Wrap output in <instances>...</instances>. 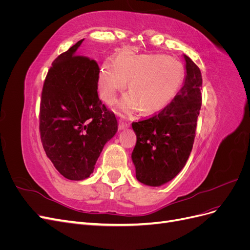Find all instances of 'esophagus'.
Masks as SVG:
<instances>
[{"label": "esophagus", "instance_id": "esophagus-1", "mask_svg": "<svg viewBox=\"0 0 250 250\" xmlns=\"http://www.w3.org/2000/svg\"><path fill=\"white\" fill-rule=\"evenodd\" d=\"M119 129H125V128L130 126V121L127 118H125L123 115H120V118L118 120Z\"/></svg>", "mask_w": 250, "mask_h": 250}]
</instances>
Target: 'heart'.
<instances>
[{"label":"heart","mask_w":250,"mask_h":250,"mask_svg":"<svg viewBox=\"0 0 250 250\" xmlns=\"http://www.w3.org/2000/svg\"><path fill=\"white\" fill-rule=\"evenodd\" d=\"M185 76L184 65L174 58L123 53L117 62L111 59L104 62L98 78V89L102 99L111 104L130 79L131 93L124 98L121 108L130 112L143 107L145 112L155 113L175 99Z\"/></svg>","instance_id":"obj_1"}]
</instances>
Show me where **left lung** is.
<instances>
[{
    "mask_svg": "<svg viewBox=\"0 0 250 250\" xmlns=\"http://www.w3.org/2000/svg\"><path fill=\"white\" fill-rule=\"evenodd\" d=\"M186 60L184 86L167 107L152 117L132 122L137 143L132 151L140 183L160 187L185 167L193 148L201 107L202 77L190 57Z\"/></svg>",
    "mask_w": 250,
    "mask_h": 250,
    "instance_id": "left-lung-1",
    "label": "left lung"
}]
</instances>
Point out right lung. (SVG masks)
Returning a JSON list of instances; mask_svg holds the SVG:
<instances>
[{
  "mask_svg": "<svg viewBox=\"0 0 250 250\" xmlns=\"http://www.w3.org/2000/svg\"><path fill=\"white\" fill-rule=\"evenodd\" d=\"M83 41L53 62L40 106L44 152L70 180L85 179L93 173L104 145L118 130L115 113L98 96L99 65L94 59L78 55Z\"/></svg>",
  "mask_w": 250,
  "mask_h": 250,
  "instance_id": "obj_1",
  "label": "right lung"
}]
</instances>
